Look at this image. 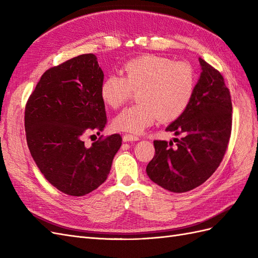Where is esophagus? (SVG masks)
<instances>
[{
	"mask_svg": "<svg viewBox=\"0 0 258 258\" xmlns=\"http://www.w3.org/2000/svg\"><path fill=\"white\" fill-rule=\"evenodd\" d=\"M140 140V137L133 135V134H124L123 135V142H135Z\"/></svg>",
	"mask_w": 258,
	"mask_h": 258,
	"instance_id": "esophagus-1",
	"label": "esophagus"
}]
</instances>
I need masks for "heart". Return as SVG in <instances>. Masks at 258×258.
Wrapping results in <instances>:
<instances>
[{"mask_svg":"<svg viewBox=\"0 0 258 258\" xmlns=\"http://www.w3.org/2000/svg\"><path fill=\"white\" fill-rule=\"evenodd\" d=\"M122 76L109 75L100 86V97L111 109L120 108L131 91L137 90L138 103L124 109L113 120V127L142 133L158 117L174 121L187 107L195 91L196 77L192 66L160 55H142L125 62Z\"/></svg>","mask_w":258,"mask_h":258,"instance_id":"b5f03b06","label":"heart"}]
</instances>
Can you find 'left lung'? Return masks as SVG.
Segmentation results:
<instances>
[{
  "label": "left lung",
  "instance_id": "1",
  "mask_svg": "<svg viewBox=\"0 0 258 258\" xmlns=\"http://www.w3.org/2000/svg\"><path fill=\"white\" fill-rule=\"evenodd\" d=\"M198 60L202 73L192 101L167 127L183 137L155 141L156 154L146 168L151 181L173 193L188 192L209 179L222 161L231 135L230 91L219 72Z\"/></svg>",
  "mask_w": 258,
  "mask_h": 258
}]
</instances>
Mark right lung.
<instances>
[{
    "mask_svg": "<svg viewBox=\"0 0 258 258\" xmlns=\"http://www.w3.org/2000/svg\"><path fill=\"white\" fill-rule=\"evenodd\" d=\"M103 72L92 53L48 70L25 109V130L31 157L45 179L62 193L84 196L107 180L122 145L113 134L86 147L84 136L107 123L100 97Z\"/></svg>",
    "mask_w": 258,
    "mask_h": 258,
    "instance_id": "right-lung-1",
    "label": "right lung"
}]
</instances>
